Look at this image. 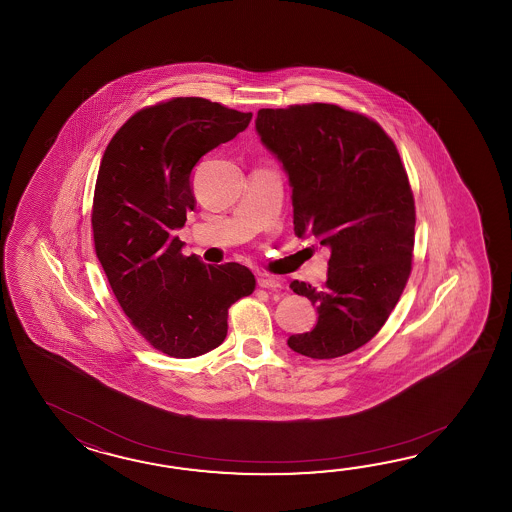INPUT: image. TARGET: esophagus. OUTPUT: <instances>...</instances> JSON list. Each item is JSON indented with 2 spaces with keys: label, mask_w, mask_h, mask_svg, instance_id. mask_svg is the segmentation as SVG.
<instances>
[{
  "label": "esophagus",
  "mask_w": 512,
  "mask_h": 512,
  "mask_svg": "<svg viewBox=\"0 0 512 512\" xmlns=\"http://www.w3.org/2000/svg\"><path fill=\"white\" fill-rule=\"evenodd\" d=\"M258 285H260L261 289H274V291H278V289H282V280L269 276V274H261V276H258Z\"/></svg>",
  "instance_id": "34e87169"
}]
</instances>
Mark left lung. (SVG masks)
Wrapping results in <instances>:
<instances>
[{
    "instance_id": "left-lung-1",
    "label": "left lung",
    "mask_w": 512,
    "mask_h": 512,
    "mask_svg": "<svg viewBox=\"0 0 512 512\" xmlns=\"http://www.w3.org/2000/svg\"><path fill=\"white\" fill-rule=\"evenodd\" d=\"M256 131L289 177L294 234L331 251L324 289L291 282L318 320L287 346L348 355L379 333L412 271L414 194L399 152L377 122L335 104L260 109Z\"/></svg>"
}]
</instances>
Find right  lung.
Here are the masks:
<instances>
[{
  "mask_svg": "<svg viewBox=\"0 0 512 512\" xmlns=\"http://www.w3.org/2000/svg\"><path fill=\"white\" fill-rule=\"evenodd\" d=\"M251 119L207 98H172L137 111L98 168L91 214L98 261L133 327L175 359L218 348L230 305L256 287L245 265L183 256L185 243L175 236L196 207L197 161Z\"/></svg>",
  "mask_w": 512,
  "mask_h": 512,
  "instance_id": "obj_1",
  "label": "right lung"
}]
</instances>
